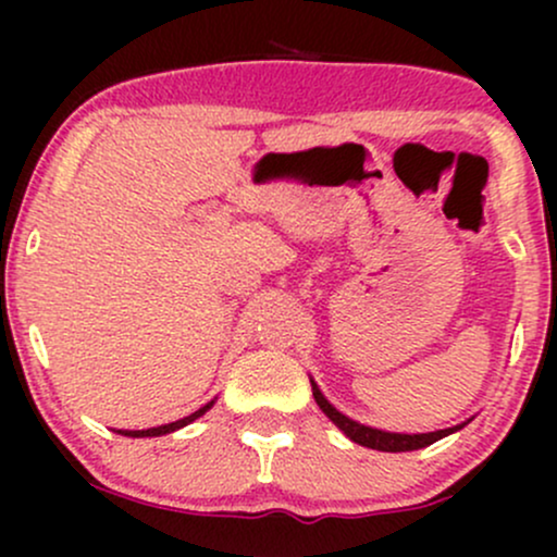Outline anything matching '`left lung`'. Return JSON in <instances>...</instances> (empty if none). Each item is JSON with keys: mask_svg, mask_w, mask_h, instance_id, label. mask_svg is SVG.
Returning a JSON list of instances; mask_svg holds the SVG:
<instances>
[{"mask_svg": "<svg viewBox=\"0 0 557 557\" xmlns=\"http://www.w3.org/2000/svg\"><path fill=\"white\" fill-rule=\"evenodd\" d=\"M311 389H314V400L317 406L327 413L332 424H337L341 430L348 434L354 443H359L363 447H372V450H385V453H406V450H419V447H426L437 440H443L445 434L461 430V426H453V430H440V432H430V434H395V432H382V430H372V426H363L359 421L343 417L337 408H332L327 398L319 393V387L311 382Z\"/></svg>", "mask_w": 557, "mask_h": 557, "instance_id": "obj_1", "label": "left lung"}]
</instances>
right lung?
Returning a JSON list of instances; mask_svg holds the SVG:
<instances>
[{"instance_id":"right-lung-1","label":"right lung","mask_w":557,"mask_h":557,"mask_svg":"<svg viewBox=\"0 0 557 557\" xmlns=\"http://www.w3.org/2000/svg\"><path fill=\"white\" fill-rule=\"evenodd\" d=\"M212 403H214V400H212ZM212 403H207V406H203V408H198V411L190 413V417H185V419H181V421H172V424L154 426V430H120V434H125V437H159V434H170V432L181 430V426H185V424H190V421H194V419L203 417V413H207L209 408H212Z\"/></svg>"}]
</instances>
